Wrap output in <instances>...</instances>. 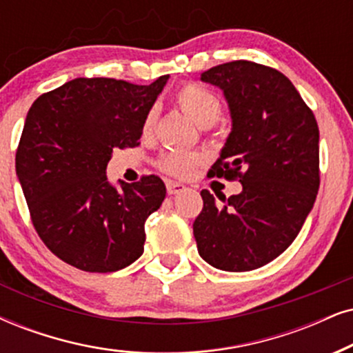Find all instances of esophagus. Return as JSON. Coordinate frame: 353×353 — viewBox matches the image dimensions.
Instances as JSON below:
<instances>
[{
	"label": "esophagus",
	"mask_w": 353,
	"mask_h": 353,
	"mask_svg": "<svg viewBox=\"0 0 353 353\" xmlns=\"http://www.w3.org/2000/svg\"><path fill=\"white\" fill-rule=\"evenodd\" d=\"M166 189H168V194L169 195H177V194H182V192H185V185L181 184V182H166Z\"/></svg>",
	"instance_id": "34e87169"
}]
</instances>
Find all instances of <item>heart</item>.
I'll return each instance as SVG.
<instances>
[{"label": "heart", "instance_id": "obj_1", "mask_svg": "<svg viewBox=\"0 0 353 353\" xmlns=\"http://www.w3.org/2000/svg\"><path fill=\"white\" fill-rule=\"evenodd\" d=\"M177 104L181 109L194 120L199 127L208 128L220 119L221 102L218 97L200 84H187L177 92ZM156 120H158V109L151 107L143 119L141 130L145 135L153 132ZM202 161V156L190 151H168L161 158V168L174 176H187L194 166Z\"/></svg>", "mask_w": 353, "mask_h": 353}]
</instances>
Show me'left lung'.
Masks as SVG:
<instances>
[{"mask_svg":"<svg viewBox=\"0 0 353 353\" xmlns=\"http://www.w3.org/2000/svg\"><path fill=\"white\" fill-rule=\"evenodd\" d=\"M200 79L221 89L231 117L210 176L239 177L243 190L225 203L200 192L203 208L194 221L199 254L220 270L259 269L295 241L313 210L318 123L292 81L269 66L230 61L203 71Z\"/></svg>","mask_w":353,"mask_h":353,"instance_id":"obj_1","label":"left lung"}]
</instances>
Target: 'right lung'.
<instances>
[{
	"mask_svg": "<svg viewBox=\"0 0 353 353\" xmlns=\"http://www.w3.org/2000/svg\"><path fill=\"white\" fill-rule=\"evenodd\" d=\"M169 74L150 86L77 78L34 101L16 153V174L46 246L86 272H115L143 254L145 223L161 207L158 176L107 179L114 148L137 146Z\"/></svg>",
	"mask_w": 353,
	"mask_h": 353,
	"instance_id": "right-lung-1",
	"label": "right lung"
}]
</instances>
